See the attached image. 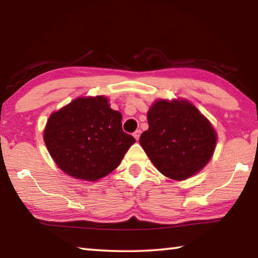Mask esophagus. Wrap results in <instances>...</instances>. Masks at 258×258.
<instances>
[{
	"mask_svg": "<svg viewBox=\"0 0 258 258\" xmlns=\"http://www.w3.org/2000/svg\"><path fill=\"white\" fill-rule=\"evenodd\" d=\"M140 135H141V130H137V131H135V132L133 133V137H134L135 139H137V140H139Z\"/></svg>",
	"mask_w": 258,
	"mask_h": 258,
	"instance_id": "esophagus-1",
	"label": "esophagus"
}]
</instances>
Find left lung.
<instances>
[{"mask_svg": "<svg viewBox=\"0 0 258 258\" xmlns=\"http://www.w3.org/2000/svg\"><path fill=\"white\" fill-rule=\"evenodd\" d=\"M149 128L140 145L165 176L182 181L211 160L216 132L206 117L186 100H158L147 113Z\"/></svg>", "mask_w": 258, "mask_h": 258, "instance_id": "obj_1", "label": "left lung"}]
</instances>
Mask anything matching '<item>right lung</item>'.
<instances>
[{
  "label": "right lung",
  "mask_w": 258,
  "mask_h": 258,
  "mask_svg": "<svg viewBox=\"0 0 258 258\" xmlns=\"http://www.w3.org/2000/svg\"><path fill=\"white\" fill-rule=\"evenodd\" d=\"M43 138L61 171L86 181L116 169L135 142L121 128V113L103 95L75 99L52 113Z\"/></svg>",
  "instance_id": "right-lung-1"
}]
</instances>
